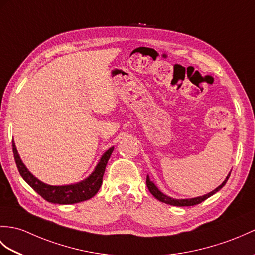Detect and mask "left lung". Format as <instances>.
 Listing matches in <instances>:
<instances>
[{
  "mask_svg": "<svg viewBox=\"0 0 255 255\" xmlns=\"http://www.w3.org/2000/svg\"><path fill=\"white\" fill-rule=\"evenodd\" d=\"M230 176V173L227 175L226 179H225L222 185L218 186L216 189H214V190L206 193L204 195H200V197H195V198H191V199H174L171 197H168L167 194L163 193L159 189L155 186V183L153 182L151 179L149 175L146 176V186H147V189H149L150 192L153 194V197H154L155 199H157L158 201H161V202L163 203H166V204H170V205H175V206H191V205H195V204H199L201 202H203L204 200H206L208 198L212 197L213 194L216 193L217 191H220L221 189L226 185V182L229 178Z\"/></svg>",
  "mask_w": 255,
  "mask_h": 255,
  "instance_id": "obj_1",
  "label": "left lung"
}]
</instances>
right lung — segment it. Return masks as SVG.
<instances>
[{"label":"right lung","mask_w":255,"mask_h":255,"mask_svg":"<svg viewBox=\"0 0 255 255\" xmlns=\"http://www.w3.org/2000/svg\"><path fill=\"white\" fill-rule=\"evenodd\" d=\"M113 151L114 146H112L102 156H101L96 168H94V170L86 179L77 183H72V185L51 186L39 180L37 177H34L30 171L28 170L26 165L22 163L21 158L18 154V151L16 149L15 142L13 141V152L15 162L23 180H25L35 192L39 193L41 197L46 200L47 202L55 204L79 203L82 202V201H86L94 197L99 191L101 185H102L105 167L106 165H108V162Z\"/></svg>","instance_id":"add662e5"}]
</instances>
